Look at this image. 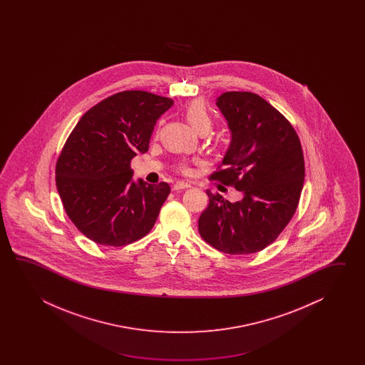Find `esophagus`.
Listing matches in <instances>:
<instances>
[{
  "label": "esophagus",
  "instance_id": "esophagus-1",
  "mask_svg": "<svg viewBox=\"0 0 365 365\" xmlns=\"http://www.w3.org/2000/svg\"><path fill=\"white\" fill-rule=\"evenodd\" d=\"M187 187H190V184L184 182V181H178L172 189H173V190H181V189H187Z\"/></svg>",
  "mask_w": 365,
  "mask_h": 365
}]
</instances>
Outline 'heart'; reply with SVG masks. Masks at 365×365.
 <instances>
[{
	"label": "heart",
	"mask_w": 365,
	"mask_h": 365,
	"mask_svg": "<svg viewBox=\"0 0 365 365\" xmlns=\"http://www.w3.org/2000/svg\"><path fill=\"white\" fill-rule=\"evenodd\" d=\"M184 112H185L186 120L189 121V124L192 125L197 132H209V129L212 125V118H211L209 107L205 101H201V99L190 101L186 106ZM181 170L185 172L187 171V167L185 164L181 165Z\"/></svg>",
	"instance_id": "heart-1"
}]
</instances>
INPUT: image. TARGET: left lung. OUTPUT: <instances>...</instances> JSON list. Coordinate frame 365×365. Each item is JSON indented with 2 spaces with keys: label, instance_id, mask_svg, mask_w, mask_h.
<instances>
[{
  "label": "left lung",
  "instance_id": "left-lung-1",
  "mask_svg": "<svg viewBox=\"0 0 365 365\" xmlns=\"http://www.w3.org/2000/svg\"><path fill=\"white\" fill-rule=\"evenodd\" d=\"M231 130L223 170L211 179L235 186L242 200L210 190L198 219L202 239L228 255H250L270 245L294 217L303 190V148L294 126L257 93L230 91L217 99Z\"/></svg>",
  "mask_w": 365,
  "mask_h": 365
}]
</instances>
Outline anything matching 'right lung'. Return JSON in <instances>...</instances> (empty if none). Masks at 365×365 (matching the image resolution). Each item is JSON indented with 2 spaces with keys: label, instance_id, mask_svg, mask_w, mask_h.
<instances>
[{
  "label": "right lung",
  "instance_id": "right-lung-1",
  "mask_svg": "<svg viewBox=\"0 0 365 365\" xmlns=\"http://www.w3.org/2000/svg\"><path fill=\"white\" fill-rule=\"evenodd\" d=\"M173 101L140 90L115 93L88 109L56 164L63 209L78 230L101 245L124 247L155 225L171 187L133 181L130 162L145 154L156 120Z\"/></svg>",
  "mask_w": 365,
  "mask_h": 365
}]
</instances>
